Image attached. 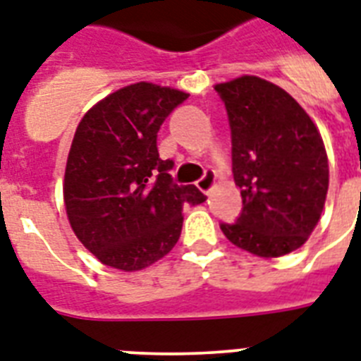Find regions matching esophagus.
<instances>
[{
  "label": "esophagus",
  "instance_id": "34e87169",
  "mask_svg": "<svg viewBox=\"0 0 361 361\" xmlns=\"http://www.w3.org/2000/svg\"><path fill=\"white\" fill-rule=\"evenodd\" d=\"M216 181H215V174L213 172H206V174L202 176L200 180L196 181V187L204 192V195H211L213 189H215Z\"/></svg>",
  "mask_w": 361,
  "mask_h": 361
}]
</instances>
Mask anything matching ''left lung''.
I'll return each instance as SVG.
<instances>
[{
  "label": "left lung",
  "mask_w": 361,
  "mask_h": 361,
  "mask_svg": "<svg viewBox=\"0 0 361 361\" xmlns=\"http://www.w3.org/2000/svg\"><path fill=\"white\" fill-rule=\"evenodd\" d=\"M215 90L231 128L233 180L243 213L221 224L235 247L259 257L295 252L317 226L328 192V155L312 116L278 85L241 75Z\"/></svg>",
  "instance_id": "1"
}]
</instances>
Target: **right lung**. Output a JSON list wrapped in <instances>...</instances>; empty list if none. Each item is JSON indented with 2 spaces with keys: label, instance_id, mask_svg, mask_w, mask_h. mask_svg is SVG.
I'll return each mask as SVG.
<instances>
[{
  "label": "right lung",
  "instance_id": "right-lung-1",
  "mask_svg": "<svg viewBox=\"0 0 361 361\" xmlns=\"http://www.w3.org/2000/svg\"><path fill=\"white\" fill-rule=\"evenodd\" d=\"M187 92L140 81L92 105L78 124L63 181L66 216L96 259L142 271L180 239L183 206L202 204L195 185H174L157 131Z\"/></svg>",
  "mask_w": 361,
  "mask_h": 361
}]
</instances>
